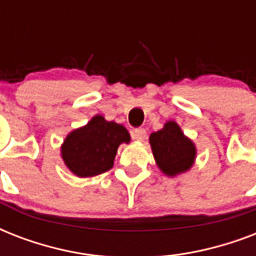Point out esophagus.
Returning a JSON list of instances; mask_svg holds the SVG:
<instances>
[{"label":"esophagus","instance_id":"obj_1","mask_svg":"<svg viewBox=\"0 0 256 256\" xmlns=\"http://www.w3.org/2000/svg\"><path fill=\"white\" fill-rule=\"evenodd\" d=\"M146 136H148V132H146V128H138L132 132V138L136 140H146Z\"/></svg>","mask_w":256,"mask_h":256}]
</instances>
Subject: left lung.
Instances as JSON below:
<instances>
[{"mask_svg": "<svg viewBox=\"0 0 256 256\" xmlns=\"http://www.w3.org/2000/svg\"><path fill=\"white\" fill-rule=\"evenodd\" d=\"M152 154L156 164L166 175L174 176L187 171L195 160V146L183 136L182 130L170 120L162 130L150 136Z\"/></svg>", "mask_w": 256, "mask_h": 256, "instance_id": "left-lung-1", "label": "left lung"}]
</instances>
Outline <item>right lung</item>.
<instances>
[{"label": "right lung", "mask_w": 256, "mask_h": 256, "mask_svg": "<svg viewBox=\"0 0 256 256\" xmlns=\"http://www.w3.org/2000/svg\"><path fill=\"white\" fill-rule=\"evenodd\" d=\"M122 142L128 144V130L116 122L96 116L85 128L74 130L62 144L66 166L78 176H94L110 170Z\"/></svg>", "instance_id": "add662e5"}]
</instances>
